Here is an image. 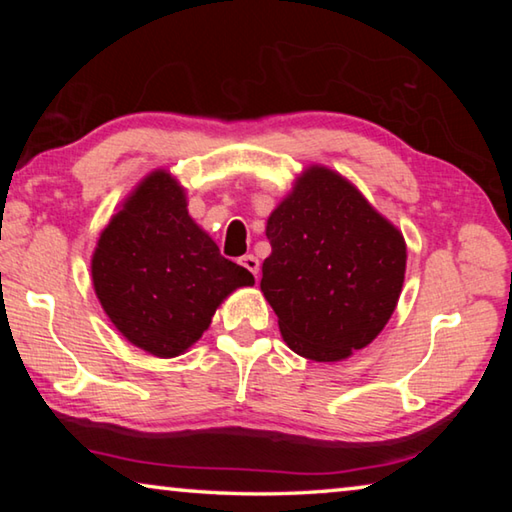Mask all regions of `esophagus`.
I'll use <instances>...</instances> for the list:
<instances>
[{"instance_id":"esophagus-1","label":"esophagus","mask_w":512,"mask_h":512,"mask_svg":"<svg viewBox=\"0 0 512 512\" xmlns=\"http://www.w3.org/2000/svg\"><path fill=\"white\" fill-rule=\"evenodd\" d=\"M241 266L248 268V271L257 277V273H259V259L255 255H244V257H241Z\"/></svg>"}]
</instances>
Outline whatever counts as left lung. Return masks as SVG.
<instances>
[{
    "label": "left lung",
    "instance_id": "1",
    "mask_svg": "<svg viewBox=\"0 0 512 512\" xmlns=\"http://www.w3.org/2000/svg\"><path fill=\"white\" fill-rule=\"evenodd\" d=\"M262 291L289 348L339 361L366 348L400 298L406 246L339 173L311 167L266 225Z\"/></svg>",
    "mask_w": 512,
    "mask_h": 512
}]
</instances>
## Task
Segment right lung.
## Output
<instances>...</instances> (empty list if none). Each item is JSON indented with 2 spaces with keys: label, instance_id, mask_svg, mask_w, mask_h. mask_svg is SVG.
<instances>
[{
  "label": "right lung",
  "instance_id": "right-lung-1",
  "mask_svg": "<svg viewBox=\"0 0 512 512\" xmlns=\"http://www.w3.org/2000/svg\"><path fill=\"white\" fill-rule=\"evenodd\" d=\"M92 282L119 332L167 359L201 339L221 300L255 277L219 253L176 180L155 171L101 232Z\"/></svg>",
  "mask_w": 512,
  "mask_h": 512
}]
</instances>
